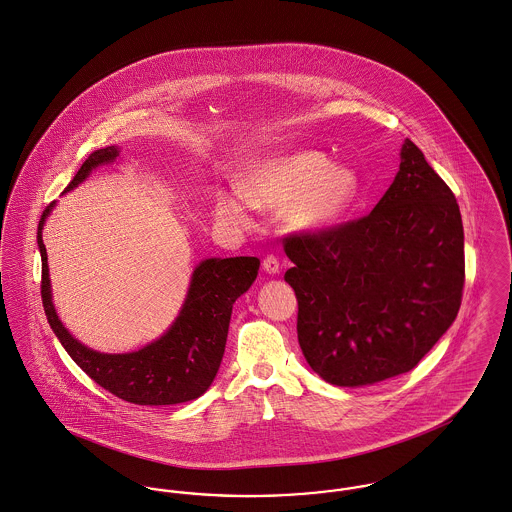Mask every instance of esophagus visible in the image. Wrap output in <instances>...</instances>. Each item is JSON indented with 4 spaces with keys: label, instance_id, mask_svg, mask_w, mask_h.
Here are the masks:
<instances>
[{
    "label": "esophagus",
    "instance_id": "34e87169",
    "mask_svg": "<svg viewBox=\"0 0 512 512\" xmlns=\"http://www.w3.org/2000/svg\"><path fill=\"white\" fill-rule=\"evenodd\" d=\"M263 269H265L269 275H276V273L280 271V263H278V259H276L275 255H267V257L263 259Z\"/></svg>",
    "mask_w": 512,
    "mask_h": 512
}]
</instances>
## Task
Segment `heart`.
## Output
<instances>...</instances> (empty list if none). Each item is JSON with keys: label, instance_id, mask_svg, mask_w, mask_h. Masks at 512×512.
<instances>
[{"label": "heart", "instance_id": "1", "mask_svg": "<svg viewBox=\"0 0 512 512\" xmlns=\"http://www.w3.org/2000/svg\"><path fill=\"white\" fill-rule=\"evenodd\" d=\"M358 195V177L353 169L331 165L321 152L302 150L261 163L245 181L243 197L265 210H280L286 226L314 232L337 222ZM218 214L230 220H245L239 198L218 200Z\"/></svg>", "mask_w": 512, "mask_h": 512}]
</instances>
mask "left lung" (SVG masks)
<instances>
[{
	"label": "left lung",
	"mask_w": 512,
	"mask_h": 512,
	"mask_svg": "<svg viewBox=\"0 0 512 512\" xmlns=\"http://www.w3.org/2000/svg\"><path fill=\"white\" fill-rule=\"evenodd\" d=\"M298 343L335 386L413 370L456 319L464 226L454 193L407 140L394 183L362 218L282 239Z\"/></svg>",
	"instance_id": "left-lung-1"
}]
</instances>
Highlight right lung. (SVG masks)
<instances>
[{"instance_id": "right-lung-1", "label": "right lung", "mask_w": 512, "mask_h": 512, "mask_svg": "<svg viewBox=\"0 0 512 512\" xmlns=\"http://www.w3.org/2000/svg\"><path fill=\"white\" fill-rule=\"evenodd\" d=\"M117 156L115 146L93 152L83 161L66 191L78 187L91 169ZM50 208L52 204L40 216L37 236L42 259L40 296L46 319L66 353L93 382L128 403L175 405L204 394L216 378L224 356L234 302L257 278L261 261L257 257L202 261L193 273L181 314L163 337L136 353H97L66 331L52 306L46 247L42 243V226Z\"/></svg>"}]
</instances>
